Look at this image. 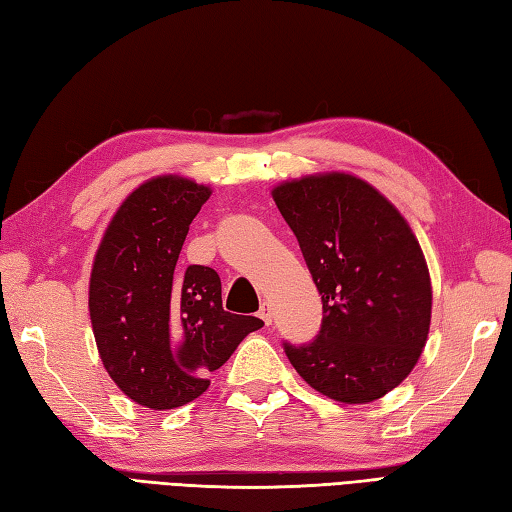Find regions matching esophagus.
I'll use <instances>...</instances> for the list:
<instances>
[{"instance_id": "1", "label": "esophagus", "mask_w": 512, "mask_h": 512, "mask_svg": "<svg viewBox=\"0 0 512 512\" xmlns=\"http://www.w3.org/2000/svg\"><path fill=\"white\" fill-rule=\"evenodd\" d=\"M259 317L264 319V324H266V326L273 324V308L268 306V302H264V304H262V308H259Z\"/></svg>"}]
</instances>
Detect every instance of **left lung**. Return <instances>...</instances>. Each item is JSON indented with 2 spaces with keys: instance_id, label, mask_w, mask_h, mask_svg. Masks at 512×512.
I'll use <instances>...</instances> for the list:
<instances>
[{
  "instance_id": "obj_1",
  "label": "left lung",
  "mask_w": 512,
  "mask_h": 512,
  "mask_svg": "<svg viewBox=\"0 0 512 512\" xmlns=\"http://www.w3.org/2000/svg\"><path fill=\"white\" fill-rule=\"evenodd\" d=\"M270 195L324 304L315 342L284 346L290 364L335 402L382 399L415 368L430 330L433 286L413 228L373 184L344 170L286 179Z\"/></svg>"
}]
</instances>
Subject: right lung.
<instances>
[{
	"mask_svg": "<svg viewBox=\"0 0 512 512\" xmlns=\"http://www.w3.org/2000/svg\"><path fill=\"white\" fill-rule=\"evenodd\" d=\"M213 193L184 175H157L130 193L90 268L88 313L110 379L150 410L193 402L262 319L226 313L213 268L177 270L188 226Z\"/></svg>",
	"mask_w": 512,
	"mask_h": 512,
	"instance_id": "obj_1",
	"label": "right lung"
}]
</instances>
